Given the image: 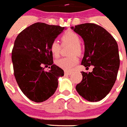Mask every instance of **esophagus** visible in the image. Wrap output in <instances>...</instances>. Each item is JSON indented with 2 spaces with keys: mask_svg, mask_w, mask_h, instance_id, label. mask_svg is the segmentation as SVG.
<instances>
[{
  "mask_svg": "<svg viewBox=\"0 0 127 127\" xmlns=\"http://www.w3.org/2000/svg\"><path fill=\"white\" fill-rule=\"evenodd\" d=\"M64 74H65V75H70V74H71V71H65Z\"/></svg>",
  "mask_w": 127,
  "mask_h": 127,
  "instance_id": "obj_1",
  "label": "esophagus"
}]
</instances>
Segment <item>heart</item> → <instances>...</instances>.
Returning <instances> with one entry per match:
<instances>
[{
	"label": "heart",
	"mask_w": 127,
	"mask_h": 127,
	"mask_svg": "<svg viewBox=\"0 0 127 127\" xmlns=\"http://www.w3.org/2000/svg\"><path fill=\"white\" fill-rule=\"evenodd\" d=\"M60 39L63 46L69 45L67 53L70 56L60 58L56 60L55 63L58 67L65 70H69L78 64V59L76 54L80 55L82 53V47L80 44V39L77 33L71 31L62 34ZM61 49L62 46L57 41H53L49 45V50L56 58L60 56Z\"/></svg>",
	"instance_id": "b5f03b06"
}]
</instances>
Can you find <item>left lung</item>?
<instances>
[{
  "instance_id": "8db88e82",
  "label": "left lung",
  "mask_w": 127,
  "mask_h": 127,
  "mask_svg": "<svg viewBox=\"0 0 127 127\" xmlns=\"http://www.w3.org/2000/svg\"><path fill=\"white\" fill-rule=\"evenodd\" d=\"M82 37L85 51L81 64L92 72L82 71V80L76 86L78 94L90 102L103 99L113 87L120 65L118 44L105 29L94 23L71 27Z\"/></svg>"
}]
</instances>
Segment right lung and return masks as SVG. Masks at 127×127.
<instances>
[{"label": "right lung", "instance_id": "right-lung-1", "mask_svg": "<svg viewBox=\"0 0 127 127\" xmlns=\"http://www.w3.org/2000/svg\"><path fill=\"white\" fill-rule=\"evenodd\" d=\"M64 29L43 23L31 25L17 35L12 50L14 76L25 96L35 102H41L53 95L58 78L64 71L53 64L49 45ZM43 64L51 65L46 72Z\"/></svg>", "mask_w": 127, "mask_h": 127}]
</instances>
